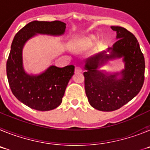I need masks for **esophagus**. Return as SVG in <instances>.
<instances>
[{
  "label": "esophagus",
  "instance_id": "34e87169",
  "mask_svg": "<svg viewBox=\"0 0 150 150\" xmlns=\"http://www.w3.org/2000/svg\"><path fill=\"white\" fill-rule=\"evenodd\" d=\"M80 72H82L81 67H75V73H76V74H78V73H80Z\"/></svg>",
  "mask_w": 150,
  "mask_h": 150
}]
</instances>
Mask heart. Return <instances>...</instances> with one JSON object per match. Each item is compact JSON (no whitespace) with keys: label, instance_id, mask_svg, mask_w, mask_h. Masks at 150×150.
Instances as JSON below:
<instances>
[{"label":"heart","instance_id":"b5f03b06","mask_svg":"<svg viewBox=\"0 0 150 150\" xmlns=\"http://www.w3.org/2000/svg\"><path fill=\"white\" fill-rule=\"evenodd\" d=\"M88 40H89L91 41V42H92V41L95 40V38H93V37H90V38H88Z\"/></svg>","mask_w":150,"mask_h":150}]
</instances>
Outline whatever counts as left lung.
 Returning a JSON list of instances; mask_svg holds the SVG:
<instances>
[{
	"mask_svg": "<svg viewBox=\"0 0 150 150\" xmlns=\"http://www.w3.org/2000/svg\"><path fill=\"white\" fill-rule=\"evenodd\" d=\"M110 28L116 32L117 40L107 51L86 59L83 73L85 91L90 105L106 112L120 109L139 93L145 71L144 57L137 38L122 27ZM121 57L125 67L120 72L100 70L108 60Z\"/></svg>",
	"mask_w": 150,
	"mask_h": 150,
	"instance_id": "1",
	"label": "left lung"
}]
</instances>
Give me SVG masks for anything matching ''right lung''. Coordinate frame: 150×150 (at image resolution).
<instances>
[{
    "instance_id": "obj_1",
    "label": "right lung",
    "mask_w": 150,
    "mask_h": 150,
    "mask_svg": "<svg viewBox=\"0 0 150 150\" xmlns=\"http://www.w3.org/2000/svg\"><path fill=\"white\" fill-rule=\"evenodd\" d=\"M65 28L66 24L60 21H34L14 37L6 62L8 82L14 96L31 109L48 111L60 105L67 83L74 74V66L52 65L40 74H28L23 66L24 46L38 34L63 35Z\"/></svg>"
}]
</instances>
